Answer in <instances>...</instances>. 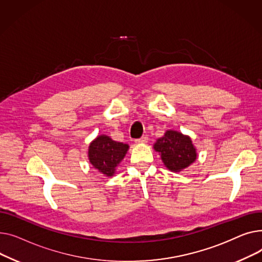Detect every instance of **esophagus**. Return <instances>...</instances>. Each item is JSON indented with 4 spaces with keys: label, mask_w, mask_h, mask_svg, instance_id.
I'll return each instance as SVG.
<instances>
[{
    "label": "esophagus",
    "mask_w": 262,
    "mask_h": 262,
    "mask_svg": "<svg viewBox=\"0 0 262 262\" xmlns=\"http://www.w3.org/2000/svg\"><path fill=\"white\" fill-rule=\"evenodd\" d=\"M148 142V137L147 136H142L141 138H138V140H135L136 144H145Z\"/></svg>",
    "instance_id": "obj_1"
}]
</instances>
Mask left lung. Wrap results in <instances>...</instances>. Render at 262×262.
<instances>
[{"mask_svg": "<svg viewBox=\"0 0 262 262\" xmlns=\"http://www.w3.org/2000/svg\"><path fill=\"white\" fill-rule=\"evenodd\" d=\"M153 148L160 152L164 165L174 172L187 168L196 160V151L190 137L178 131H166Z\"/></svg>", "mask_w": 262, "mask_h": 262, "instance_id": "8db88e82", "label": "left lung"}]
</instances>
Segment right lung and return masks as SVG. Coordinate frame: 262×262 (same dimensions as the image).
<instances>
[{
	"label": "right lung",
	"instance_id": "add662e5",
	"mask_svg": "<svg viewBox=\"0 0 262 262\" xmlns=\"http://www.w3.org/2000/svg\"><path fill=\"white\" fill-rule=\"evenodd\" d=\"M129 146L113 141L110 136L99 135L89 146L90 163L105 177H112L118 164L125 158Z\"/></svg>",
	"mask_w": 262,
	"mask_h": 262
}]
</instances>
